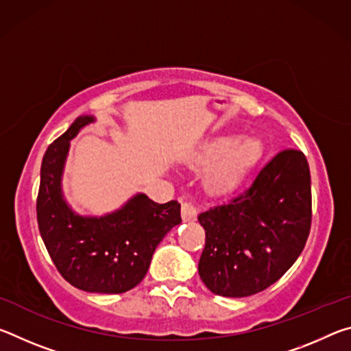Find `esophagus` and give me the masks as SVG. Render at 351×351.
Masks as SVG:
<instances>
[{"mask_svg":"<svg viewBox=\"0 0 351 351\" xmlns=\"http://www.w3.org/2000/svg\"><path fill=\"white\" fill-rule=\"evenodd\" d=\"M197 207H195L192 203L189 201H181V217L184 223L189 221H195L197 219Z\"/></svg>","mask_w":351,"mask_h":351,"instance_id":"obj_1","label":"esophagus"}]
</instances>
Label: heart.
Segmentation results:
<instances>
[{
  "instance_id": "heart-1",
  "label": "heart",
  "mask_w": 351,
  "mask_h": 351,
  "mask_svg": "<svg viewBox=\"0 0 351 351\" xmlns=\"http://www.w3.org/2000/svg\"><path fill=\"white\" fill-rule=\"evenodd\" d=\"M261 154V144L254 138L219 136L201 148L197 154V162H210L204 170L203 182L212 192H221L234 187L241 176L257 162Z\"/></svg>"
}]
</instances>
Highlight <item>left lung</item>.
<instances>
[{
    "label": "left lung",
    "instance_id": "1",
    "mask_svg": "<svg viewBox=\"0 0 351 351\" xmlns=\"http://www.w3.org/2000/svg\"><path fill=\"white\" fill-rule=\"evenodd\" d=\"M206 246L198 272L213 294L247 297L276 283L304 251L311 228L305 154L277 153L245 192L199 213Z\"/></svg>",
    "mask_w": 351,
    "mask_h": 351
}]
</instances>
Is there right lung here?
Segmentation results:
<instances>
[{
  "instance_id": "right-lung-1",
  "label": "right lung",
  "mask_w": 351,
  "mask_h": 351,
  "mask_svg": "<svg viewBox=\"0 0 351 351\" xmlns=\"http://www.w3.org/2000/svg\"><path fill=\"white\" fill-rule=\"evenodd\" d=\"M96 121L79 116L47 147L40 171L37 221L41 239L60 274L82 291L121 294L145 277L154 249L181 223V204H158L136 193L102 217L77 213L64 199L62 180L69 142Z\"/></svg>"
}]
</instances>
